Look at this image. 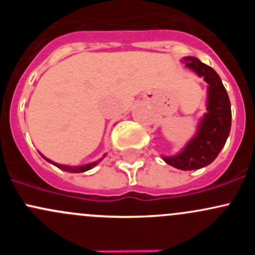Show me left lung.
Here are the masks:
<instances>
[{"label": "left lung", "mask_w": 255, "mask_h": 255, "mask_svg": "<svg viewBox=\"0 0 255 255\" xmlns=\"http://www.w3.org/2000/svg\"><path fill=\"white\" fill-rule=\"evenodd\" d=\"M185 66L204 78L207 86L206 113L197 123L196 133L175 155H163V160L180 170H196L210 165L231 132L232 112L227 91L218 74L195 56L182 58Z\"/></svg>", "instance_id": "left-lung-1"}]
</instances>
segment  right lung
Segmentation results:
<instances>
[{
    "label": "right lung",
    "instance_id": "right-lung-1",
    "mask_svg": "<svg viewBox=\"0 0 255 255\" xmlns=\"http://www.w3.org/2000/svg\"><path fill=\"white\" fill-rule=\"evenodd\" d=\"M39 154L43 156V158L45 159V160L49 161V163H50V164H53V165H55L56 168L61 169V170H64V171H68V173H85V171H87V170H90V169L95 168V166H96L97 164H99L100 161H101L102 159H104L105 156L107 155V154H105V155L102 156L101 159H99V160L91 161V163L82 164V165H78V166H73V165H64V164H58V163H55V161H53V160H50V159H48L47 156L43 155L42 153H39Z\"/></svg>",
    "mask_w": 255,
    "mask_h": 255
}]
</instances>
